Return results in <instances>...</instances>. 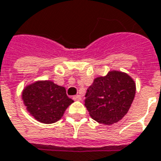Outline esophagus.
<instances>
[{"instance_id": "1", "label": "esophagus", "mask_w": 161, "mask_h": 161, "mask_svg": "<svg viewBox=\"0 0 161 161\" xmlns=\"http://www.w3.org/2000/svg\"><path fill=\"white\" fill-rule=\"evenodd\" d=\"M72 99L74 100H81V96L80 95H75V96H73Z\"/></svg>"}]
</instances>
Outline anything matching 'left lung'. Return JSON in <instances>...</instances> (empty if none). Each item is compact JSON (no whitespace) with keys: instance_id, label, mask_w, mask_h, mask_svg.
Wrapping results in <instances>:
<instances>
[{"instance_id":"left-lung-1","label":"left lung","mask_w":161,"mask_h":161,"mask_svg":"<svg viewBox=\"0 0 161 161\" xmlns=\"http://www.w3.org/2000/svg\"><path fill=\"white\" fill-rule=\"evenodd\" d=\"M135 93L136 84L130 76L114 70L95 78L87 89L85 106L96 122L113 124L128 113Z\"/></svg>"}]
</instances>
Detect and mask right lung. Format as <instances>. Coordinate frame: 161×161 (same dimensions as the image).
Here are the masks:
<instances>
[{
  "label": "right lung",
  "mask_w": 161,
  "mask_h": 161,
  "mask_svg": "<svg viewBox=\"0 0 161 161\" xmlns=\"http://www.w3.org/2000/svg\"><path fill=\"white\" fill-rule=\"evenodd\" d=\"M22 98L27 110L37 121L48 124L59 121L66 108L74 102L67 96L64 87L51 81H39L28 85Z\"/></svg>",
  "instance_id": "1"
}]
</instances>
